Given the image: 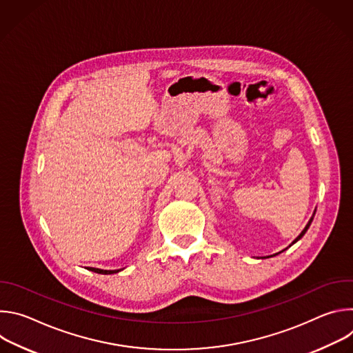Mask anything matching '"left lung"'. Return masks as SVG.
I'll list each match as a JSON object with an SVG mask.
<instances>
[{
    "label": "left lung",
    "instance_id": "left-lung-1",
    "mask_svg": "<svg viewBox=\"0 0 353 353\" xmlns=\"http://www.w3.org/2000/svg\"><path fill=\"white\" fill-rule=\"evenodd\" d=\"M312 221H313V218H312V219H310V221H309V223H307V225H306V228H305V229H303V232H301V233H300V234H299V236H297V237H296V239H294V241H293V243H296V241H297V240H299V239H301V237H303V234H305V233H306V232H307V229H309V228H310V225H312ZM293 243H292V244H293Z\"/></svg>",
    "mask_w": 353,
    "mask_h": 353
}]
</instances>
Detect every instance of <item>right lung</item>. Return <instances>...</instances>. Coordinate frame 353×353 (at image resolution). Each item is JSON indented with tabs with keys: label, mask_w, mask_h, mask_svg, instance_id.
<instances>
[{
	"label": "right lung",
	"mask_w": 353,
	"mask_h": 353,
	"mask_svg": "<svg viewBox=\"0 0 353 353\" xmlns=\"http://www.w3.org/2000/svg\"><path fill=\"white\" fill-rule=\"evenodd\" d=\"M89 271H93V272H97V274H116V272H119L120 270H113V271H108V270H99V268H88Z\"/></svg>",
	"instance_id": "right-lung-1"
}]
</instances>
